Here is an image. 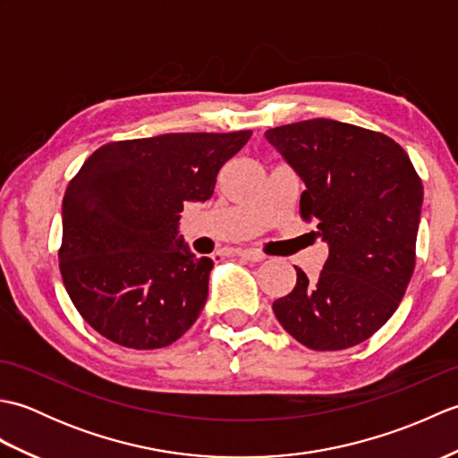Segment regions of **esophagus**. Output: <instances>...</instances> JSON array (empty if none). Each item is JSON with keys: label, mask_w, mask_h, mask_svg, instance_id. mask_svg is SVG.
Here are the masks:
<instances>
[{"label": "esophagus", "mask_w": 458, "mask_h": 458, "mask_svg": "<svg viewBox=\"0 0 458 458\" xmlns=\"http://www.w3.org/2000/svg\"><path fill=\"white\" fill-rule=\"evenodd\" d=\"M234 254L238 258L248 259V261H261V259L266 258L259 250H251V248H238V250H234Z\"/></svg>", "instance_id": "34e87169"}]
</instances>
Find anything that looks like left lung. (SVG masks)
Segmentation results:
<instances>
[{"instance_id":"8db88e82","label":"left lung","mask_w":458,"mask_h":458,"mask_svg":"<svg viewBox=\"0 0 458 458\" xmlns=\"http://www.w3.org/2000/svg\"><path fill=\"white\" fill-rule=\"evenodd\" d=\"M266 138L305 181L299 216L317 220L328 242L318 277L295 267L297 284L274 301V313L310 350L364 343L395 313L413 276L420 174L400 143L352 123L305 120Z\"/></svg>"}]
</instances>
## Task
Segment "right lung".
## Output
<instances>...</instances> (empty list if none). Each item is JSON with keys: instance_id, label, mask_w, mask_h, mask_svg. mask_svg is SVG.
<instances>
[{"instance_id": "right-lung-1", "label": "right lung", "mask_w": 458, "mask_h": 458, "mask_svg": "<svg viewBox=\"0 0 458 458\" xmlns=\"http://www.w3.org/2000/svg\"><path fill=\"white\" fill-rule=\"evenodd\" d=\"M251 131L165 133L110 141L84 161L63 199L58 269L96 333L133 350L165 348L199 318L210 258L177 238L184 202L208 200L222 165Z\"/></svg>"}]
</instances>
